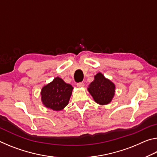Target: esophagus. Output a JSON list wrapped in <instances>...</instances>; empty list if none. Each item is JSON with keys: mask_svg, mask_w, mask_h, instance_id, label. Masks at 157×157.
Listing matches in <instances>:
<instances>
[{"mask_svg": "<svg viewBox=\"0 0 157 157\" xmlns=\"http://www.w3.org/2000/svg\"><path fill=\"white\" fill-rule=\"evenodd\" d=\"M77 86H78L79 88H82V87H83L84 86V82H79V83L77 84Z\"/></svg>", "mask_w": 157, "mask_h": 157, "instance_id": "1", "label": "esophagus"}]
</instances>
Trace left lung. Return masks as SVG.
<instances>
[{
	"instance_id": "left-lung-1",
	"label": "left lung",
	"mask_w": 157,
	"mask_h": 157,
	"mask_svg": "<svg viewBox=\"0 0 157 157\" xmlns=\"http://www.w3.org/2000/svg\"><path fill=\"white\" fill-rule=\"evenodd\" d=\"M115 84L101 73L94 76V80L89 84L88 91L95 102L100 105L111 102L115 94Z\"/></svg>"
}]
</instances>
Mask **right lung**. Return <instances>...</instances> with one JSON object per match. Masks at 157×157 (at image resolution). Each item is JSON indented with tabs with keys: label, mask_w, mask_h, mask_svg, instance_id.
<instances>
[{
	"label": "right lung",
	"mask_w": 157,
	"mask_h": 157,
	"mask_svg": "<svg viewBox=\"0 0 157 157\" xmlns=\"http://www.w3.org/2000/svg\"><path fill=\"white\" fill-rule=\"evenodd\" d=\"M73 87L57 77L41 89V101L44 105L53 111H61L68 105Z\"/></svg>",
	"instance_id": "obj_1"
}]
</instances>
